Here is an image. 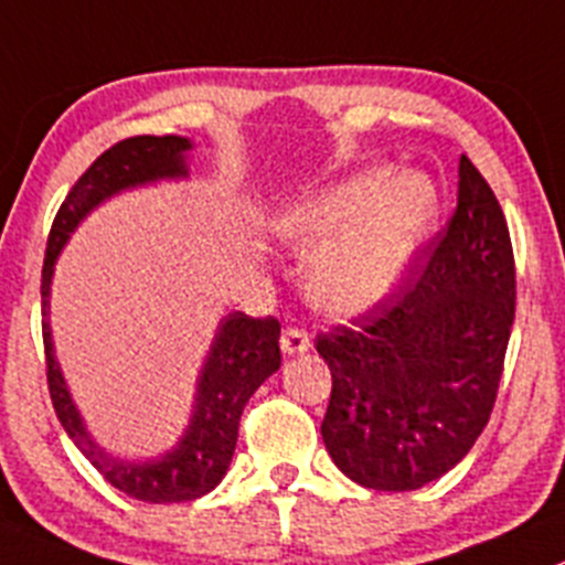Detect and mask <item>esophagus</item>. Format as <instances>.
<instances>
[{"mask_svg": "<svg viewBox=\"0 0 565 565\" xmlns=\"http://www.w3.org/2000/svg\"><path fill=\"white\" fill-rule=\"evenodd\" d=\"M311 348V337L303 328H284L281 333V350L284 355H298Z\"/></svg>", "mask_w": 565, "mask_h": 565, "instance_id": "obj_1", "label": "esophagus"}]
</instances>
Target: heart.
Wrapping results in <instances>:
<instances>
[{"label": "heart", "mask_w": 565, "mask_h": 565, "mask_svg": "<svg viewBox=\"0 0 565 565\" xmlns=\"http://www.w3.org/2000/svg\"><path fill=\"white\" fill-rule=\"evenodd\" d=\"M439 210L441 195L430 177L375 168L284 206L273 232L298 254L315 250L306 270L311 300L350 315L403 281Z\"/></svg>", "instance_id": "b5f03b06"}]
</instances>
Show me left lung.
Returning <instances> with one entry per match:
<instances>
[{
	"label": "left lung",
	"mask_w": 565,
	"mask_h": 565,
	"mask_svg": "<svg viewBox=\"0 0 565 565\" xmlns=\"http://www.w3.org/2000/svg\"><path fill=\"white\" fill-rule=\"evenodd\" d=\"M425 259L353 326L317 337L333 377L322 441L364 489L439 480L472 450L494 408L516 267L500 201L467 157L456 215Z\"/></svg>",
	"instance_id": "obj_1"
}]
</instances>
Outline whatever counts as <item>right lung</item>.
<instances>
[{"label": "right lung", "instance_id": "obj_1", "mask_svg": "<svg viewBox=\"0 0 565 565\" xmlns=\"http://www.w3.org/2000/svg\"><path fill=\"white\" fill-rule=\"evenodd\" d=\"M193 140L179 135H140L120 140L104 151L71 188L52 223L43 259V348H46V377L60 425L71 436L82 456L102 472L109 486L143 502H188L215 489L232 463L237 447V428L250 394L281 366V322L276 317H256L232 311L217 326L212 348L195 383V403L182 439L168 452L146 461H129L104 450L87 430L60 361L54 355L52 326H49V295H52L54 262L82 221L113 195L124 190L146 188L162 179H188V154Z\"/></svg>", "mask_w": 565, "mask_h": 565}]
</instances>
